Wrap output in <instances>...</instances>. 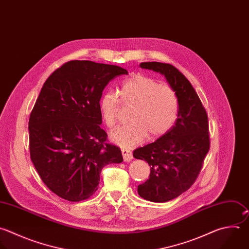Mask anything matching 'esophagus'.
<instances>
[{
	"mask_svg": "<svg viewBox=\"0 0 249 249\" xmlns=\"http://www.w3.org/2000/svg\"><path fill=\"white\" fill-rule=\"evenodd\" d=\"M121 152H122V155H123V159H124V161L129 162V161H131V160L133 159V154H132L131 150L123 148V149L121 150Z\"/></svg>",
	"mask_w": 249,
	"mask_h": 249,
	"instance_id": "34e87169",
	"label": "esophagus"
}]
</instances>
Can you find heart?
Masks as SVG:
<instances>
[{
    "mask_svg": "<svg viewBox=\"0 0 249 249\" xmlns=\"http://www.w3.org/2000/svg\"><path fill=\"white\" fill-rule=\"evenodd\" d=\"M121 104L133 107L132 123L115 129L110 139L123 147L140 144L147 135L150 139L165 135L178 118L179 98L175 89L169 84H159L157 80L143 74L137 73L123 81L120 99L113 91H107L101 97V115L109 129L116 124Z\"/></svg>",
    "mask_w": 249,
    "mask_h": 249,
    "instance_id": "b5f03b06",
    "label": "heart"
}]
</instances>
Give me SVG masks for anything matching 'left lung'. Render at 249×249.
Instances as JSON below:
<instances>
[{
	"label": "left lung",
	"instance_id": "1",
	"mask_svg": "<svg viewBox=\"0 0 249 249\" xmlns=\"http://www.w3.org/2000/svg\"><path fill=\"white\" fill-rule=\"evenodd\" d=\"M140 66L163 74L179 98L178 118L172 129L133 153L150 167L148 180L138 187L140 196L166 202L188 191L197 179L210 147L208 116L191 82L178 68L156 61Z\"/></svg>",
	"mask_w": 249,
	"mask_h": 249
}]
</instances>
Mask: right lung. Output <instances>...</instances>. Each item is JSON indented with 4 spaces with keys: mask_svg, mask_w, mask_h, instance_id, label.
Returning a JSON list of instances; mask_svg holds the SVG:
<instances>
[{
    "mask_svg": "<svg viewBox=\"0 0 249 249\" xmlns=\"http://www.w3.org/2000/svg\"><path fill=\"white\" fill-rule=\"evenodd\" d=\"M122 67L70 60L44 83L31 111L30 157L44 184L68 201L88 199L106 165L121 163V150L101 128L100 99Z\"/></svg>",
    "mask_w": 249,
    "mask_h": 249,
    "instance_id": "add662e5",
    "label": "right lung"
}]
</instances>
